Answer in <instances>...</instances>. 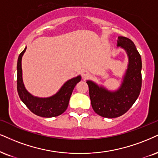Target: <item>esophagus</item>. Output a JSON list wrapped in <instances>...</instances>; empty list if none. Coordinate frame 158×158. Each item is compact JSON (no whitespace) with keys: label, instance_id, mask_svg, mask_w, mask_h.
I'll use <instances>...</instances> for the list:
<instances>
[{"label":"esophagus","instance_id":"esophagus-1","mask_svg":"<svg viewBox=\"0 0 158 158\" xmlns=\"http://www.w3.org/2000/svg\"><path fill=\"white\" fill-rule=\"evenodd\" d=\"M89 75H90V74H89L88 71H85V70H84V71L82 73V77L83 79H86Z\"/></svg>","mask_w":158,"mask_h":158}]
</instances>
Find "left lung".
<instances>
[{"label":"left lung","instance_id":"obj_1","mask_svg":"<svg viewBox=\"0 0 158 158\" xmlns=\"http://www.w3.org/2000/svg\"><path fill=\"white\" fill-rule=\"evenodd\" d=\"M117 47L125 50L128 58L119 88L110 91L94 81H86L93 110L106 118H116L125 114L138 99L141 89V58L135 44L130 39L118 36Z\"/></svg>","mask_w":158,"mask_h":158}]
</instances>
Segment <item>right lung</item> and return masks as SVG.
Wrapping results in <instances>:
<instances>
[{"label": "right lung", "mask_w": 158, "mask_h": 158, "mask_svg": "<svg viewBox=\"0 0 158 158\" xmlns=\"http://www.w3.org/2000/svg\"><path fill=\"white\" fill-rule=\"evenodd\" d=\"M27 47L19 54L17 60V92L22 102L29 110L39 116L45 118L58 116L67 110L69 101L75 86L81 80L78 75L68 80L64 83L55 94L48 97H39L32 95L25 89L23 80L22 58L26 50Z\"/></svg>", "instance_id": "add662e5"}]
</instances>
